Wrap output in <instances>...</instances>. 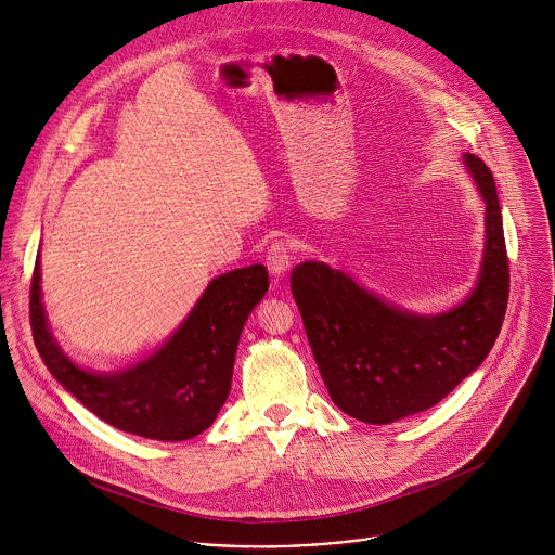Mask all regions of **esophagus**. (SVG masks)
I'll list each match as a JSON object with an SVG mask.
<instances>
[{
    "mask_svg": "<svg viewBox=\"0 0 555 555\" xmlns=\"http://www.w3.org/2000/svg\"><path fill=\"white\" fill-rule=\"evenodd\" d=\"M266 263H268V270L274 279H281L289 272L292 268V250L289 246L279 240V242H272V246L268 248V255H266Z\"/></svg>",
    "mask_w": 555,
    "mask_h": 555,
    "instance_id": "esophagus-1",
    "label": "esophagus"
}]
</instances>
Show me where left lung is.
Here are the masks:
<instances>
[{
    "mask_svg": "<svg viewBox=\"0 0 555 555\" xmlns=\"http://www.w3.org/2000/svg\"><path fill=\"white\" fill-rule=\"evenodd\" d=\"M463 163L486 199V253L469 296L450 311L392 307L327 263L292 272V294L332 402L366 424H390L441 402L494 347L509 298V261L494 176L481 157Z\"/></svg>",
    "mask_w": 555,
    "mask_h": 555,
    "instance_id": "obj_1",
    "label": "left lung"
}]
</instances>
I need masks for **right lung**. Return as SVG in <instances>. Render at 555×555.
Here are the masks:
<instances>
[{
	"label": "right lung",
	"instance_id": "add662e5",
	"mask_svg": "<svg viewBox=\"0 0 555 555\" xmlns=\"http://www.w3.org/2000/svg\"><path fill=\"white\" fill-rule=\"evenodd\" d=\"M41 266L30 285V327L56 382L109 426L157 441L204 433L228 400L236 345L268 292V270L250 266L212 279L180 330L146 360L116 373L76 366L50 334L41 302Z\"/></svg>",
	"mask_w": 555,
	"mask_h": 555
}]
</instances>
